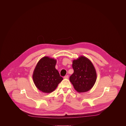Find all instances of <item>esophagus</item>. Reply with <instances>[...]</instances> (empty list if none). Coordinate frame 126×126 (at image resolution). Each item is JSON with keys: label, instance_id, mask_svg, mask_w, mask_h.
<instances>
[{"label": "esophagus", "instance_id": "esophagus-1", "mask_svg": "<svg viewBox=\"0 0 126 126\" xmlns=\"http://www.w3.org/2000/svg\"><path fill=\"white\" fill-rule=\"evenodd\" d=\"M68 78V75H66V76H65L64 77V78H65V79H67Z\"/></svg>", "mask_w": 126, "mask_h": 126}]
</instances>
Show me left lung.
Wrapping results in <instances>:
<instances>
[{
    "instance_id": "1",
    "label": "left lung",
    "mask_w": 126,
    "mask_h": 126,
    "mask_svg": "<svg viewBox=\"0 0 126 126\" xmlns=\"http://www.w3.org/2000/svg\"><path fill=\"white\" fill-rule=\"evenodd\" d=\"M74 73L69 80L75 89L78 93L90 90L95 83L97 78L95 69L92 62L86 57L81 56L73 61Z\"/></svg>"
}]
</instances>
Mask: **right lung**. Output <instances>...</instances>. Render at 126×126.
<instances>
[{"label":"right lung","mask_w":126,"mask_h":126,"mask_svg":"<svg viewBox=\"0 0 126 126\" xmlns=\"http://www.w3.org/2000/svg\"><path fill=\"white\" fill-rule=\"evenodd\" d=\"M56 63V60L46 56L38 61L35 67L33 80L36 87L43 93L53 92L63 79L55 68Z\"/></svg>","instance_id":"obj_1"}]
</instances>
